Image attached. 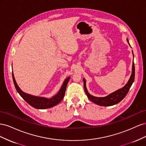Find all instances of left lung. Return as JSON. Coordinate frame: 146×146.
Here are the masks:
<instances>
[{
  "label": "left lung",
  "instance_id": "1",
  "mask_svg": "<svg viewBox=\"0 0 146 146\" xmlns=\"http://www.w3.org/2000/svg\"><path fill=\"white\" fill-rule=\"evenodd\" d=\"M127 41L128 43L129 44V40L127 39ZM135 73V64L133 61L131 75L130 79L127 83L126 85L122 88H121V89L114 91L112 92L111 94H110L106 97H104V98H98V97H95L91 95L87 91L86 87V80H85V78H83V85H84V89H85V93L88 97V98L89 99L91 102H94L97 105H99L100 106H111V105H116L119 102H120L126 96L128 92L129 91L130 88L134 82Z\"/></svg>",
  "mask_w": 146,
  "mask_h": 146
}]
</instances>
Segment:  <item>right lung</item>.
Wrapping results in <instances>:
<instances>
[{
  "instance_id": "1",
  "label": "right lung",
  "mask_w": 146,
  "mask_h": 146,
  "mask_svg": "<svg viewBox=\"0 0 146 146\" xmlns=\"http://www.w3.org/2000/svg\"><path fill=\"white\" fill-rule=\"evenodd\" d=\"M12 76L13 82H14L15 84V86L16 88V91L18 92L19 95L27 102L30 105L36 109L49 108L54 107V106L56 105L57 104H58L64 98L66 86H67L68 83L70 79V77H69L64 81L62 86H61V89L60 90L58 93H57V94L53 96L50 99H47L45 98H42V97L34 96L27 93H25V92H24L20 89L18 85H17V84L16 83L13 72H12Z\"/></svg>"
}]
</instances>
